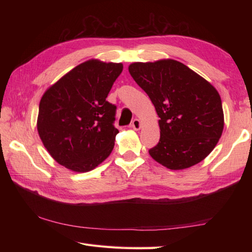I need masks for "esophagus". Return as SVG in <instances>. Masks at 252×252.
<instances>
[{
    "label": "esophagus",
    "instance_id": "esophagus-1",
    "mask_svg": "<svg viewBox=\"0 0 252 252\" xmlns=\"http://www.w3.org/2000/svg\"><path fill=\"white\" fill-rule=\"evenodd\" d=\"M131 126H132L134 130H140V129H141V121L138 120V119H134V120L132 121Z\"/></svg>",
    "mask_w": 252,
    "mask_h": 252
}]
</instances>
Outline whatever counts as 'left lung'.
I'll use <instances>...</instances> for the list:
<instances>
[{"label":"left lung","instance_id":"left-lung-1","mask_svg":"<svg viewBox=\"0 0 252 252\" xmlns=\"http://www.w3.org/2000/svg\"><path fill=\"white\" fill-rule=\"evenodd\" d=\"M129 72L160 118V140L149 155L171 170L205 159L222 135V101L212 85L173 60L134 63Z\"/></svg>","mask_w":252,"mask_h":252}]
</instances>
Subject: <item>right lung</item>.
Returning <instances> with one entry per match:
<instances>
[{
  "instance_id": "obj_1",
  "label": "right lung",
  "mask_w": 252,
  "mask_h": 252,
  "mask_svg": "<svg viewBox=\"0 0 252 252\" xmlns=\"http://www.w3.org/2000/svg\"><path fill=\"white\" fill-rule=\"evenodd\" d=\"M122 63L88 61L74 67L42 96L37 132L56 161L87 172L109 156L117 133V106L106 99Z\"/></svg>"
}]
</instances>
